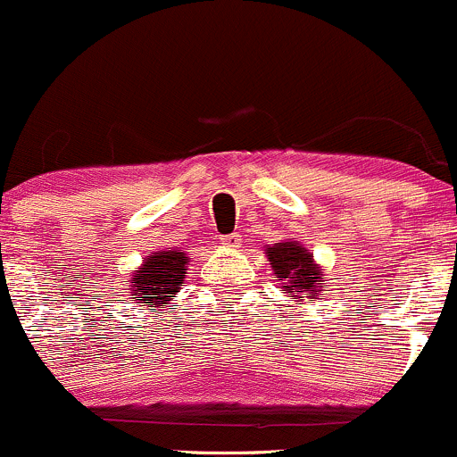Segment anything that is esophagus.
<instances>
[{
	"label": "esophagus",
	"mask_w": 457,
	"mask_h": 457,
	"mask_svg": "<svg viewBox=\"0 0 457 457\" xmlns=\"http://www.w3.org/2000/svg\"><path fill=\"white\" fill-rule=\"evenodd\" d=\"M220 239H222V244L227 248H239V246H242V235H239V233L222 235V237H220Z\"/></svg>",
	"instance_id": "obj_1"
}]
</instances>
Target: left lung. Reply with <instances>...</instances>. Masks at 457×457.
Returning <instances> with one entry per match:
<instances>
[{
  "instance_id": "1",
  "label": "left lung",
  "mask_w": 457,
  "mask_h": 457,
  "mask_svg": "<svg viewBox=\"0 0 457 457\" xmlns=\"http://www.w3.org/2000/svg\"><path fill=\"white\" fill-rule=\"evenodd\" d=\"M266 257L283 294H294L296 305H305L307 298L320 296L325 289L322 266L313 262V254L294 239L266 246Z\"/></svg>"
}]
</instances>
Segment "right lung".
Segmentation results:
<instances>
[{
  "label": "right lung",
  "instance_id": "obj_1",
  "mask_svg": "<svg viewBox=\"0 0 457 457\" xmlns=\"http://www.w3.org/2000/svg\"><path fill=\"white\" fill-rule=\"evenodd\" d=\"M187 266L189 257L180 250H156L130 272L129 296L137 303H152L156 307L170 305L187 277Z\"/></svg>",
  "mask_w": 457,
  "mask_h": 457
}]
</instances>
